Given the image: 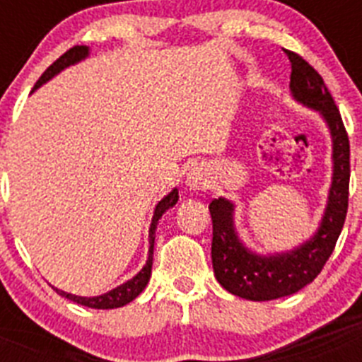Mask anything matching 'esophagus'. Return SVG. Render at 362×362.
<instances>
[{
  "instance_id": "34e87169",
  "label": "esophagus",
  "mask_w": 362,
  "mask_h": 362,
  "mask_svg": "<svg viewBox=\"0 0 362 362\" xmlns=\"http://www.w3.org/2000/svg\"><path fill=\"white\" fill-rule=\"evenodd\" d=\"M185 183L190 190L199 192L206 190L210 187V174L209 170L204 168L203 165L199 166H192L190 170L187 172V177H185Z\"/></svg>"
}]
</instances>
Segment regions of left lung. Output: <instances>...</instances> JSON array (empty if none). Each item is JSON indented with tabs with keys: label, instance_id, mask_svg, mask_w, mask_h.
I'll list each match as a JSON object with an SVG mask.
<instances>
[{
	"label": "left lung",
	"instance_id": "8db88e82",
	"mask_svg": "<svg viewBox=\"0 0 362 362\" xmlns=\"http://www.w3.org/2000/svg\"><path fill=\"white\" fill-rule=\"evenodd\" d=\"M292 63L290 92L303 107L319 112L332 137V185L325 214L312 238L290 252L255 254L239 238L235 204L219 197L210 203L212 264L217 281L233 296L248 300H272L292 296L321 274L337 243L348 210L350 143L332 94L317 70L296 52L286 50Z\"/></svg>",
	"mask_w": 362,
	"mask_h": 362
}]
</instances>
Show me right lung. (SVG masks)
Instances as JSON below:
<instances>
[{"label": "right lung", "instance_id": "obj_1", "mask_svg": "<svg viewBox=\"0 0 362 362\" xmlns=\"http://www.w3.org/2000/svg\"><path fill=\"white\" fill-rule=\"evenodd\" d=\"M90 54V49L81 45V47H74V49L66 50L59 59L52 63L49 69L45 70L43 76L37 79V83L34 85V90L40 88L41 85H45L47 81L57 76V74L62 72V70L69 69V66L76 65V63L83 62L86 59ZM179 199V192L177 188L170 192V194H166L158 204H156V209H153V216H152V223H150V228H148V259H146L145 267L141 270L137 272L136 276L132 279L124 281L123 284L116 286V288L108 290L107 293H101V296H95V297H81V296H74V293L69 292H63V290H56L57 293L65 299L74 300V303H78L81 306H88V308H95V310H112V308H121V306L129 305L130 300L136 299L139 293L145 290V286L148 284L150 276H152V259H153V241H156V228H158V223L161 219L163 214L166 212L168 209H172Z\"/></svg>", "mask_w": 362, "mask_h": 362}]
</instances>
